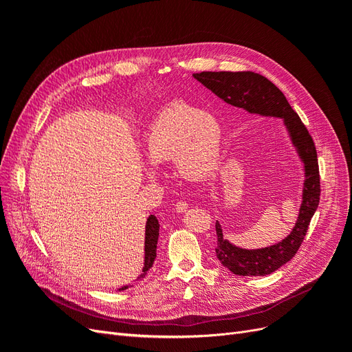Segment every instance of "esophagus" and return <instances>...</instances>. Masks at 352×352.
Listing matches in <instances>:
<instances>
[{"mask_svg":"<svg viewBox=\"0 0 352 352\" xmlns=\"http://www.w3.org/2000/svg\"><path fill=\"white\" fill-rule=\"evenodd\" d=\"M175 208H176V212H180V214H182V212H185L188 210V202L186 201H177Z\"/></svg>","mask_w":352,"mask_h":352,"instance_id":"obj_1","label":"esophagus"}]
</instances>
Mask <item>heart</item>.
<instances>
[{"instance_id": "1", "label": "heart", "mask_w": 352, "mask_h": 352, "mask_svg": "<svg viewBox=\"0 0 352 352\" xmlns=\"http://www.w3.org/2000/svg\"><path fill=\"white\" fill-rule=\"evenodd\" d=\"M223 132L214 116L186 102L160 110L144 136V155L157 166L172 160L179 177L208 179L220 163Z\"/></svg>"}]
</instances>
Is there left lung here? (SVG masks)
I'll return each instance as SVG.
<instances>
[{
	"label": "left lung",
	"instance_id": "obj_1",
	"mask_svg": "<svg viewBox=\"0 0 352 352\" xmlns=\"http://www.w3.org/2000/svg\"><path fill=\"white\" fill-rule=\"evenodd\" d=\"M194 78L212 94L233 107L250 114L282 119L283 126L301 160L304 184L300 212L291 233L269 247L247 250L223 238V229L216 221V255L228 270L238 276H265L282 267L296 254L305 236L311 217L320 201V176L316 146L298 114L292 110L283 92L267 78L252 72H201Z\"/></svg>",
	"mask_w": 352,
	"mask_h": 352
}]
</instances>
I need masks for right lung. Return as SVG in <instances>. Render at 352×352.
<instances>
[{"instance_id": "1", "label": "right lung", "mask_w": 352, "mask_h": 352, "mask_svg": "<svg viewBox=\"0 0 352 352\" xmlns=\"http://www.w3.org/2000/svg\"><path fill=\"white\" fill-rule=\"evenodd\" d=\"M158 230H160V223L157 220V217L154 214H151L150 217L146 219L145 223V242H144V267H142V273L138 276L135 279V282L142 280L148 270L153 267L154 260L157 257V241H158ZM133 283L124 285L122 287H119L117 291H124L127 287H132Z\"/></svg>"}]
</instances>
